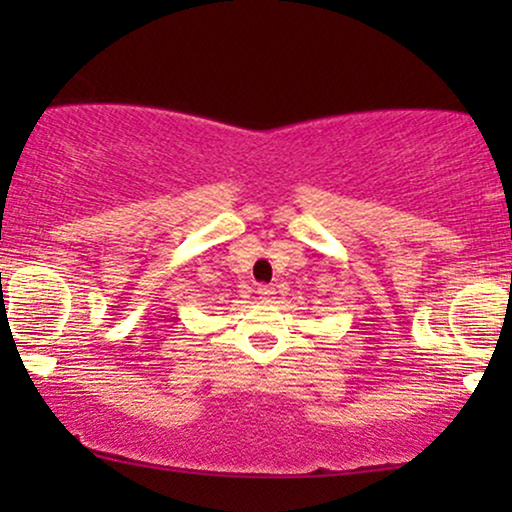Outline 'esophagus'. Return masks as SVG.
Segmentation results:
<instances>
[{"label":"esophagus","instance_id":"34e87169","mask_svg":"<svg viewBox=\"0 0 512 512\" xmlns=\"http://www.w3.org/2000/svg\"><path fill=\"white\" fill-rule=\"evenodd\" d=\"M256 293H258V296H261L263 300H268V298L275 296V289H272V286H268V284H261V286H258V289H256Z\"/></svg>","mask_w":512,"mask_h":512}]
</instances>
